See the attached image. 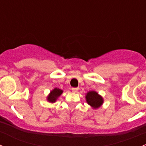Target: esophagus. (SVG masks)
I'll return each mask as SVG.
<instances>
[{"mask_svg": "<svg viewBox=\"0 0 146 146\" xmlns=\"http://www.w3.org/2000/svg\"><path fill=\"white\" fill-rule=\"evenodd\" d=\"M78 90V88H72V91H73V92H75V93H76V92H77Z\"/></svg>", "mask_w": 146, "mask_h": 146, "instance_id": "esophagus-1", "label": "esophagus"}]
</instances>
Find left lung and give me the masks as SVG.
<instances>
[{
	"mask_svg": "<svg viewBox=\"0 0 146 146\" xmlns=\"http://www.w3.org/2000/svg\"><path fill=\"white\" fill-rule=\"evenodd\" d=\"M87 103L94 110L100 108L104 103V99L96 91H89L85 95Z\"/></svg>",
	"mask_w": 146,
	"mask_h": 146,
	"instance_id": "8db88e82",
	"label": "left lung"
}]
</instances>
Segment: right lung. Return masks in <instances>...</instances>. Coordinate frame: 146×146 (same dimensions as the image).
<instances>
[{
    "mask_svg": "<svg viewBox=\"0 0 146 146\" xmlns=\"http://www.w3.org/2000/svg\"><path fill=\"white\" fill-rule=\"evenodd\" d=\"M64 90L59 89V88H55L50 91V93L48 94L46 98V100L50 103H54L56 102L58 98H59L63 93Z\"/></svg>",
    "mask_w": 146,
    "mask_h": 146,
    "instance_id": "obj_1",
    "label": "right lung"
}]
</instances>
